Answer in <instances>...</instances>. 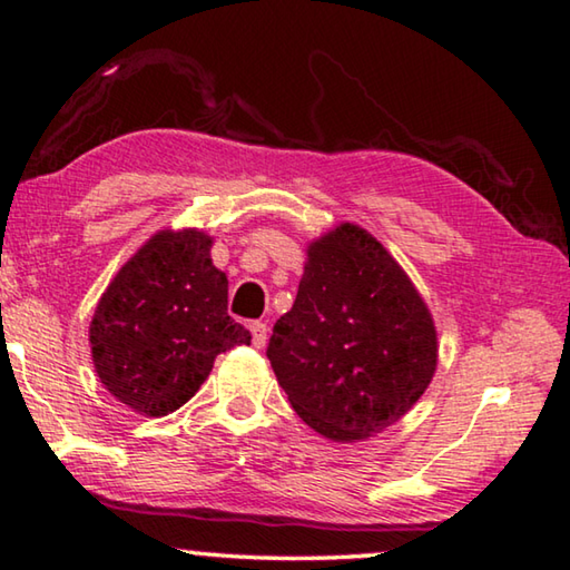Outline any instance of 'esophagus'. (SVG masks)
<instances>
[{
  "instance_id": "1",
  "label": "esophagus",
  "mask_w": 570,
  "mask_h": 570,
  "mask_svg": "<svg viewBox=\"0 0 570 570\" xmlns=\"http://www.w3.org/2000/svg\"><path fill=\"white\" fill-rule=\"evenodd\" d=\"M250 336H254V346H266V340H268V330L264 322H250Z\"/></svg>"
}]
</instances>
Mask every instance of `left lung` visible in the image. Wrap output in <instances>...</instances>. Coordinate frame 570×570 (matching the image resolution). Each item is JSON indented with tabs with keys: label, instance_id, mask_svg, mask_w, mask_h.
I'll use <instances>...</instances> for the list:
<instances>
[{
	"label": "left lung",
	"instance_id": "1",
	"mask_svg": "<svg viewBox=\"0 0 570 570\" xmlns=\"http://www.w3.org/2000/svg\"><path fill=\"white\" fill-rule=\"evenodd\" d=\"M268 362L294 412L332 442L402 420L438 370V330L417 286L370 230L308 240L296 302L274 324Z\"/></svg>",
	"mask_w": 570,
	"mask_h": 570
}]
</instances>
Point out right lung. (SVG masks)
<instances>
[{
  "instance_id": "add662e5",
  "label": "right lung",
  "mask_w": 570,
  "mask_h": 570,
  "mask_svg": "<svg viewBox=\"0 0 570 570\" xmlns=\"http://www.w3.org/2000/svg\"><path fill=\"white\" fill-rule=\"evenodd\" d=\"M200 228H163L122 264L90 322L95 372L115 400L146 417L183 407L220 352L250 334L228 316V278Z\"/></svg>"
}]
</instances>
